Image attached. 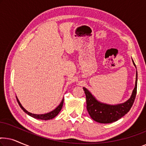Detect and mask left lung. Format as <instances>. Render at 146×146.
I'll use <instances>...</instances> for the list:
<instances>
[{
	"instance_id": "1",
	"label": "left lung",
	"mask_w": 146,
	"mask_h": 146,
	"mask_svg": "<svg viewBox=\"0 0 146 146\" xmlns=\"http://www.w3.org/2000/svg\"><path fill=\"white\" fill-rule=\"evenodd\" d=\"M133 65L135 66L132 60ZM137 73L136 72L135 88L133 90L130 98L124 103L116 105H110L98 101L95 97L84 87L86 97V108L89 115L94 120L102 123H112L120 119L128 112L134 102L137 93Z\"/></svg>"
}]
</instances>
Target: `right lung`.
Masks as SVG:
<instances>
[{
  "label": "right lung",
  "instance_id": "add662e5",
  "mask_svg": "<svg viewBox=\"0 0 146 146\" xmlns=\"http://www.w3.org/2000/svg\"><path fill=\"white\" fill-rule=\"evenodd\" d=\"M17 100L18 103H19V104L20 106V107L21 108L22 110H23L25 111V113H27L28 115H31V117H33L34 118L42 119V120H48V119H50L54 118V117H55L58 114L60 111V110H62V106H63V104H64V98H63L58 106L57 108H56V109H54V110L50 111V112L44 113V114H35V113H32L31 112H29V111H28L27 110H25V108H24L23 106L21 105V104L20 103V102L19 100V99L17 98Z\"/></svg>",
  "mask_w": 146,
  "mask_h": 146
}]
</instances>
